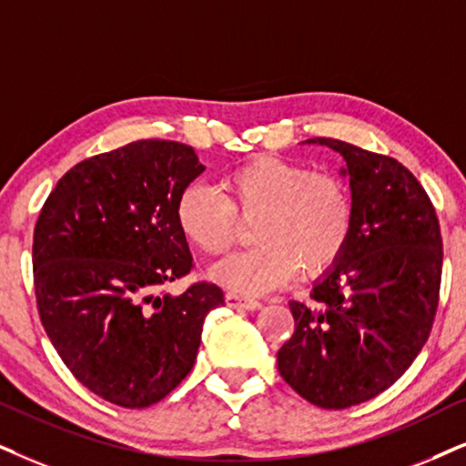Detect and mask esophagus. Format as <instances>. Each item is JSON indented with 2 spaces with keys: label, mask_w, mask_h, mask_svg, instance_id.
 Listing matches in <instances>:
<instances>
[{
  "label": "esophagus",
  "mask_w": 466,
  "mask_h": 466,
  "mask_svg": "<svg viewBox=\"0 0 466 466\" xmlns=\"http://www.w3.org/2000/svg\"><path fill=\"white\" fill-rule=\"evenodd\" d=\"M226 303L234 309H258L262 305L260 301H258V299L243 297V294H237V292H228L226 294Z\"/></svg>",
  "instance_id": "34e87169"
}]
</instances>
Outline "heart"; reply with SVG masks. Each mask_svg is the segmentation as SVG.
<instances>
[{
    "instance_id": "heart-1",
    "label": "heart",
    "mask_w": 466,
    "mask_h": 466,
    "mask_svg": "<svg viewBox=\"0 0 466 466\" xmlns=\"http://www.w3.org/2000/svg\"><path fill=\"white\" fill-rule=\"evenodd\" d=\"M221 189L223 196L208 185L187 187L176 202V223L193 247L217 258L237 243L238 217H257L256 245L213 268L223 286L268 292L288 284L299 268L316 275L333 267L349 245L355 202L338 174L262 155L229 169Z\"/></svg>"
}]
</instances>
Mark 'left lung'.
<instances>
[{
	"label": "left lung",
	"mask_w": 466,
	"mask_h": 466,
	"mask_svg": "<svg viewBox=\"0 0 466 466\" xmlns=\"http://www.w3.org/2000/svg\"><path fill=\"white\" fill-rule=\"evenodd\" d=\"M350 176L355 223L344 253L290 301L292 338L277 352L281 379L320 409L368 402L402 376L432 331L443 238L437 210L396 158L331 137Z\"/></svg>",
	"instance_id": "obj_1"
}]
</instances>
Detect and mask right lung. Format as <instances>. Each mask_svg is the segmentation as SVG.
<instances>
[{"label": "right lung", "mask_w": 466, "mask_h": 466, "mask_svg": "<svg viewBox=\"0 0 466 466\" xmlns=\"http://www.w3.org/2000/svg\"><path fill=\"white\" fill-rule=\"evenodd\" d=\"M204 172L196 150L139 139L76 163L57 180L34 228V290L53 349L81 385L125 409L172 393L196 363L204 318L223 305L189 275L176 223L180 193Z\"/></svg>", "instance_id": "obj_1"}]
</instances>
